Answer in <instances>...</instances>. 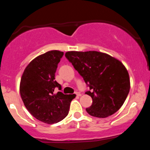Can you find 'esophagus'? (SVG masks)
<instances>
[{"instance_id":"obj_1","label":"esophagus","mask_w":150,"mask_h":150,"mask_svg":"<svg viewBox=\"0 0 150 150\" xmlns=\"http://www.w3.org/2000/svg\"><path fill=\"white\" fill-rule=\"evenodd\" d=\"M75 95H76V96H80V95H81V94L79 93V92H75Z\"/></svg>"}]
</instances>
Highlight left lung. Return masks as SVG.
Wrapping results in <instances>:
<instances>
[{"instance_id": "left-lung-1", "label": "left lung", "mask_w": 150, "mask_h": 150, "mask_svg": "<svg viewBox=\"0 0 150 150\" xmlns=\"http://www.w3.org/2000/svg\"><path fill=\"white\" fill-rule=\"evenodd\" d=\"M66 59L84 79L92 104L86 110L98 118L111 116L120 109L130 90L129 75L122 62L96 51L67 52Z\"/></svg>"}]
</instances>
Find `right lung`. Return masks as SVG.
<instances>
[{
  "label": "right lung",
  "instance_id": "right-lung-1",
  "mask_svg": "<svg viewBox=\"0 0 150 150\" xmlns=\"http://www.w3.org/2000/svg\"><path fill=\"white\" fill-rule=\"evenodd\" d=\"M63 52L52 50L30 62L22 74L20 95L24 104L37 120L47 124L59 122L67 116L75 95H64L55 80ZM56 88L59 91L55 93Z\"/></svg>",
  "mask_w": 150,
  "mask_h": 150
}]
</instances>
